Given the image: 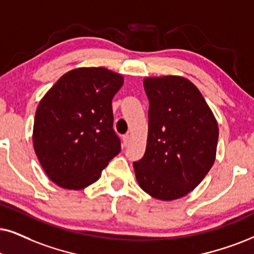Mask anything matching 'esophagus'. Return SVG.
<instances>
[{
  "label": "esophagus",
  "mask_w": 254,
  "mask_h": 254,
  "mask_svg": "<svg viewBox=\"0 0 254 254\" xmlns=\"http://www.w3.org/2000/svg\"><path fill=\"white\" fill-rule=\"evenodd\" d=\"M122 139H123V145L127 146V144L130 142V134L127 133V134H123V137H122Z\"/></svg>",
  "instance_id": "esophagus-1"
}]
</instances>
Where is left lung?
<instances>
[{
  "label": "left lung",
  "mask_w": 254,
  "mask_h": 254,
  "mask_svg": "<svg viewBox=\"0 0 254 254\" xmlns=\"http://www.w3.org/2000/svg\"><path fill=\"white\" fill-rule=\"evenodd\" d=\"M144 89L149 133L143 158L133 163L137 182L153 198H182L212 168L217 121L197 86L184 77H146Z\"/></svg>",
  "instance_id": "left-lung-1"
}]
</instances>
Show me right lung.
<instances>
[{
	"label": "right lung",
	"instance_id": "add662e5",
	"mask_svg": "<svg viewBox=\"0 0 254 254\" xmlns=\"http://www.w3.org/2000/svg\"><path fill=\"white\" fill-rule=\"evenodd\" d=\"M123 76L105 68L66 72L41 99L33 143L47 176L61 188L81 190L98 181L121 151L112 98Z\"/></svg>",
	"mask_w": 254,
	"mask_h": 254
}]
</instances>
